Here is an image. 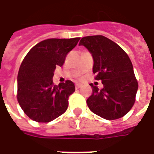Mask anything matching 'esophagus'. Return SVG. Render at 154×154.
Listing matches in <instances>:
<instances>
[{
	"label": "esophagus",
	"mask_w": 154,
	"mask_h": 154,
	"mask_svg": "<svg viewBox=\"0 0 154 154\" xmlns=\"http://www.w3.org/2000/svg\"><path fill=\"white\" fill-rule=\"evenodd\" d=\"M81 87H82V85H81V84H79V83H77L76 85H75V87H76V89H79Z\"/></svg>",
	"instance_id": "esophagus-1"
}]
</instances>
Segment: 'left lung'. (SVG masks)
Returning <instances> with one entry per match:
<instances>
[{"label": "left lung", "instance_id": "left-lung-1", "mask_svg": "<svg viewBox=\"0 0 154 154\" xmlns=\"http://www.w3.org/2000/svg\"><path fill=\"white\" fill-rule=\"evenodd\" d=\"M79 45L87 48L93 57V73L103 88L91 85L92 94L87 100L89 109L109 120L121 118L131 110L138 91L129 56L119 45L102 35L83 37Z\"/></svg>", "mask_w": 154, "mask_h": 154}]
</instances>
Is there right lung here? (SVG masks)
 <instances>
[{
    "mask_svg": "<svg viewBox=\"0 0 154 154\" xmlns=\"http://www.w3.org/2000/svg\"><path fill=\"white\" fill-rule=\"evenodd\" d=\"M80 38H48L32 48L22 62L17 77V100L32 120L47 123L67 110L68 97L75 91L72 81L53 83L57 66L62 67L67 54Z\"/></svg>",
    "mask_w": 154,
    "mask_h": 154,
    "instance_id": "obj_1",
    "label": "right lung"
}]
</instances>
